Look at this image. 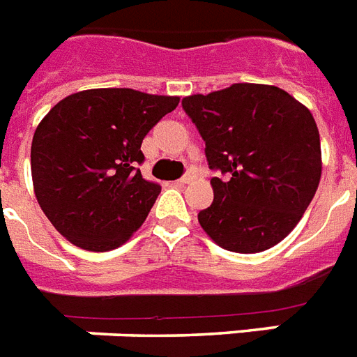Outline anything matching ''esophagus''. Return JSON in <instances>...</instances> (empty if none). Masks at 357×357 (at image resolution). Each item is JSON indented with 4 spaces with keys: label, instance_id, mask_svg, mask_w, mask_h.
<instances>
[{
    "label": "esophagus",
    "instance_id": "1",
    "mask_svg": "<svg viewBox=\"0 0 357 357\" xmlns=\"http://www.w3.org/2000/svg\"><path fill=\"white\" fill-rule=\"evenodd\" d=\"M193 178H195V171H193L192 167H190V169H188L186 173L182 175V178L178 182H181V184H190V182H192Z\"/></svg>",
    "mask_w": 357,
    "mask_h": 357
}]
</instances>
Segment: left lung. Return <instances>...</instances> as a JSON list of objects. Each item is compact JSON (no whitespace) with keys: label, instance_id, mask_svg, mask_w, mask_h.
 <instances>
[{"label":"left lung","instance_id":"obj_1","mask_svg":"<svg viewBox=\"0 0 357 357\" xmlns=\"http://www.w3.org/2000/svg\"><path fill=\"white\" fill-rule=\"evenodd\" d=\"M204 139L213 202L199 212L210 238L232 252H261L301 221L321 181L312 112L276 86L239 82L182 99Z\"/></svg>","mask_w":357,"mask_h":357}]
</instances>
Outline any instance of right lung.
<instances>
[{"mask_svg":"<svg viewBox=\"0 0 357 357\" xmlns=\"http://www.w3.org/2000/svg\"><path fill=\"white\" fill-rule=\"evenodd\" d=\"M176 105L169 96L98 88L68 96L40 121L31 145L34 195L68 241L102 252L142 227L162 190L142 176V142Z\"/></svg>","mask_w":357,"mask_h":357,"instance_id":"right-lung-1","label":"right lung"}]
</instances>
